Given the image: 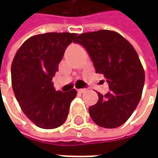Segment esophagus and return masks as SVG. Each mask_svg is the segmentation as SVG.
I'll use <instances>...</instances> for the list:
<instances>
[{
	"label": "esophagus",
	"mask_w": 158,
	"mask_h": 158,
	"mask_svg": "<svg viewBox=\"0 0 158 158\" xmlns=\"http://www.w3.org/2000/svg\"><path fill=\"white\" fill-rule=\"evenodd\" d=\"M86 91V89H78V92L79 93H84Z\"/></svg>",
	"instance_id": "esophagus-1"
}]
</instances>
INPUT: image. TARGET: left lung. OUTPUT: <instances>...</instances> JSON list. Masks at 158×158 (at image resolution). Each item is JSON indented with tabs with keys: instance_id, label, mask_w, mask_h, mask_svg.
<instances>
[{
	"instance_id": "obj_1",
	"label": "left lung",
	"mask_w": 158,
	"mask_h": 158,
	"mask_svg": "<svg viewBox=\"0 0 158 158\" xmlns=\"http://www.w3.org/2000/svg\"><path fill=\"white\" fill-rule=\"evenodd\" d=\"M75 43L86 48L96 73L103 74L110 91L98 93L89 108L93 122L103 128H116L133 114L141 99L144 70L134 47L120 34L99 30L80 34Z\"/></svg>"
}]
</instances>
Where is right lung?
<instances>
[{"label":"right lung","instance_id":"right-lung-1","mask_svg":"<svg viewBox=\"0 0 158 158\" xmlns=\"http://www.w3.org/2000/svg\"><path fill=\"white\" fill-rule=\"evenodd\" d=\"M77 34L46 33L31 36L20 47L12 63V86L23 113L36 126L54 129L67 120L77 96L75 89L56 91L52 79L68 46Z\"/></svg>","mask_w":158,"mask_h":158}]
</instances>
